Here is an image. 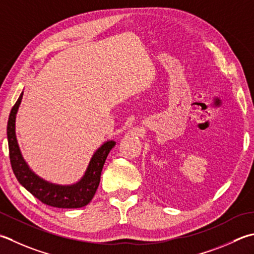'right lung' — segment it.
I'll use <instances>...</instances> for the list:
<instances>
[{"mask_svg":"<svg viewBox=\"0 0 254 254\" xmlns=\"http://www.w3.org/2000/svg\"><path fill=\"white\" fill-rule=\"evenodd\" d=\"M22 97L23 92L13 106L7 121L9 161H11L15 177L22 186L45 205L56 208H80L88 205L98 190L104 162L107 160L109 152L116 145V142H106L100 148H98L91 158L84 176L80 182L74 185L59 186L45 182L35 175L23 160L16 141V135H15V118H16L19 103L22 101Z\"/></svg>","mask_w":254,"mask_h":254,"instance_id":"obj_1","label":"right lung"}]
</instances>
